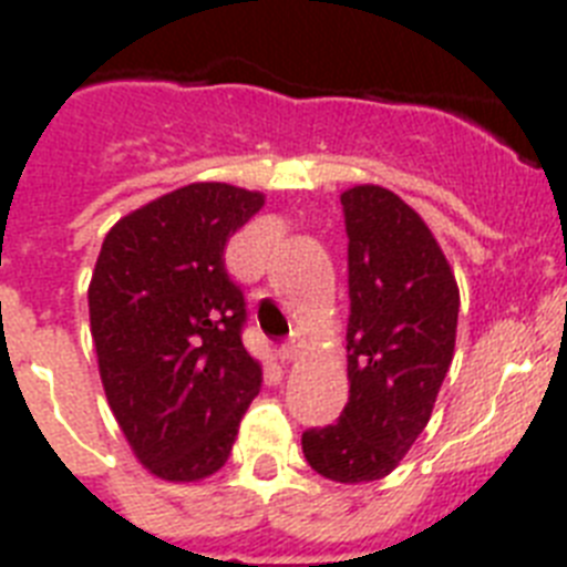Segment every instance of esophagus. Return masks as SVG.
I'll list each match as a JSON object with an SVG mask.
<instances>
[{"mask_svg":"<svg viewBox=\"0 0 567 567\" xmlns=\"http://www.w3.org/2000/svg\"><path fill=\"white\" fill-rule=\"evenodd\" d=\"M303 358V349H300L298 340H289V343L280 346V360H287V363H295V360Z\"/></svg>","mask_w":567,"mask_h":567,"instance_id":"1","label":"esophagus"}]
</instances>
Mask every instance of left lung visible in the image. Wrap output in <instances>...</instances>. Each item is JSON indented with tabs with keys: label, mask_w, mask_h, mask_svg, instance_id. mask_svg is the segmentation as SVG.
Listing matches in <instances>:
<instances>
[{
	"label": "left lung",
	"mask_w": 567,
	"mask_h": 567,
	"mask_svg": "<svg viewBox=\"0 0 567 567\" xmlns=\"http://www.w3.org/2000/svg\"><path fill=\"white\" fill-rule=\"evenodd\" d=\"M349 235V403L300 437L320 477L383 480L432 417L454 358L460 289L437 238L392 189L340 195Z\"/></svg>",
	"instance_id": "left-lung-1"
}]
</instances>
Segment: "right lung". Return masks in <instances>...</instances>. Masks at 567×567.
<instances>
[{
  "mask_svg": "<svg viewBox=\"0 0 567 567\" xmlns=\"http://www.w3.org/2000/svg\"><path fill=\"white\" fill-rule=\"evenodd\" d=\"M264 195L202 182L107 233L87 289L104 394L144 468L198 483L227 463L260 363L244 349V292L224 247Z\"/></svg>",
  "mask_w": 567,
  "mask_h": 567,
  "instance_id": "obj_1",
  "label": "right lung"
}]
</instances>
